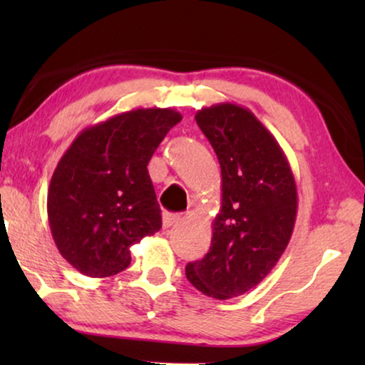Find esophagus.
Masks as SVG:
<instances>
[{"mask_svg":"<svg viewBox=\"0 0 365 365\" xmlns=\"http://www.w3.org/2000/svg\"><path fill=\"white\" fill-rule=\"evenodd\" d=\"M181 214H171V212H166L163 216V226L164 227H171V226H176L178 222H181Z\"/></svg>","mask_w":365,"mask_h":365,"instance_id":"1","label":"esophagus"}]
</instances>
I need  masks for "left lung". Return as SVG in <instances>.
Segmentation results:
<instances>
[{
  "instance_id": "left-lung-1",
  "label": "left lung",
  "mask_w": 365,
  "mask_h": 365,
  "mask_svg": "<svg viewBox=\"0 0 365 365\" xmlns=\"http://www.w3.org/2000/svg\"><path fill=\"white\" fill-rule=\"evenodd\" d=\"M196 123L221 164V209L209 252L189 262L186 277L204 296L231 299L257 286L292 236L297 189L276 138L232 103L202 108Z\"/></svg>"
}]
</instances>
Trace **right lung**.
Returning <instances> with one entry per match:
<instances>
[{
  "mask_svg": "<svg viewBox=\"0 0 365 365\" xmlns=\"http://www.w3.org/2000/svg\"><path fill=\"white\" fill-rule=\"evenodd\" d=\"M181 119L171 108L116 114L81 131L59 159L48 221L58 251L84 276L124 271L129 247L161 229L148 163Z\"/></svg>",
  "mask_w": 365,
  "mask_h": 365,
  "instance_id": "right-lung-1",
  "label": "right lung"
}]
</instances>
